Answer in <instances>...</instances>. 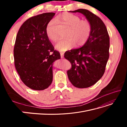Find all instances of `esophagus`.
<instances>
[{
    "label": "esophagus",
    "mask_w": 127,
    "mask_h": 127,
    "mask_svg": "<svg viewBox=\"0 0 127 127\" xmlns=\"http://www.w3.org/2000/svg\"><path fill=\"white\" fill-rule=\"evenodd\" d=\"M64 53L63 52H61L60 53V56H61V58H64Z\"/></svg>",
    "instance_id": "esophagus-1"
}]
</instances>
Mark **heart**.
I'll return each mask as SVG.
<instances>
[{
	"label": "heart",
	"instance_id": "b5f03b06",
	"mask_svg": "<svg viewBox=\"0 0 127 127\" xmlns=\"http://www.w3.org/2000/svg\"><path fill=\"white\" fill-rule=\"evenodd\" d=\"M58 21L68 26L65 39L57 42L55 48L60 51H66L74 47H80L85 44L89 38L92 31L90 23L86 20H80L78 16L71 13H64L58 17ZM56 23L51 20L48 24L46 33L50 40L56 41L58 36L53 31Z\"/></svg>",
	"mask_w": 127,
	"mask_h": 127
}]
</instances>
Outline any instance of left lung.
Here are the masks:
<instances>
[{
  "label": "left lung",
  "instance_id": "1",
  "mask_svg": "<svg viewBox=\"0 0 127 127\" xmlns=\"http://www.w3.org/2000/svg\"><path fill=\"white\" fill-rule=\"evenodd\" d=\"M69 12L83 14L91 24L92 31L81 48L64 53V58L72 66L67 71L68 77L75 87H89L97 82L105 72L109 58L110 37L101 18L89 10L79 9Z\"/></svg>",
  "mask_w": 127,
  "mask_h": 127
}]
</instances>
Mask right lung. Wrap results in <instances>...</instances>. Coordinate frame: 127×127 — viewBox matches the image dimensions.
I'll use <instances>...</instances> for the list:
<instances>
[{
	"instance_id": "obj_1",
	"label": "right lung",
	"mask_w": 127,
	"mask_h": 127,
	"mask_svg": "<svg viewBox=\"0 0 127 127\" xmlns=\"http://www.w3.org/2000/svg\"><path fill=\"white\" fill-rule=\"evenodd\" d=\"M54 13L36 15L26 20L17 33L14 49V63L21 79L26 86L41 91L51 85L53 64L60 59L46 33Z\"/></svg>"
}]
</instances>
